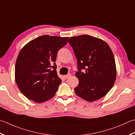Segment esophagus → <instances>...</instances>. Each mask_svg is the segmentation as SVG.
Segmentation results:
<instances>
[{
  "label": "esophagus",
  "mask_w": 135,
  "mask_h": 135,
  "mask_svg": "<svg viewBox=\"0 0 135 135\" xmlns=\"http://www.w3.org/2000/svg\"><path fill=\"white\" fill-rule=\"evenodd\" d=\"M71 74H68L67 75H65L64 76V78L65 79H67V78H70V76H71Z\"/></svg>",
  "instance_id": "obj_1"
}]
</instances>
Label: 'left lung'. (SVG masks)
<instances>
[{
	"label": "left lung",
	"instance_id": "obj_1",
	"mask_svg": "<svg viewBox=\"0 0 135 135\" xmlns=\"http://www.w3.org/2000/svg\"><path fill=\"white\" fill-rule=\"evenodd\" d=\"M68 43L77 60L75 76L79 84L74 89L76 95L93 102L106 95L117 77L115 61L108 44L102 40L88 35L71 37ZM85 72L83 73L81 70Z\"/></svg>",
	"mask_w": 135,
	"mask_h": 135
}]
</instances>
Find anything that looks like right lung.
I'll return each instance as SVG.
<instances>
[{
  "instance_id": "1",
  "label": "right lung",
  "mask_w": 135,
  "mask_h": 135,
  "mask_svg": "<svg viewBox=\"0 0 135 135\" xmlns=\"http://www.w3.org/2000/svg\"><path fill=\"white\" fill-rule=\"evenodd\" d=\"M68 37L44 35L28 42L20 50L15 67V80L28 99L42 103L53 97L61 83L55 60Z\"/></svg>"
}]
</instances>
